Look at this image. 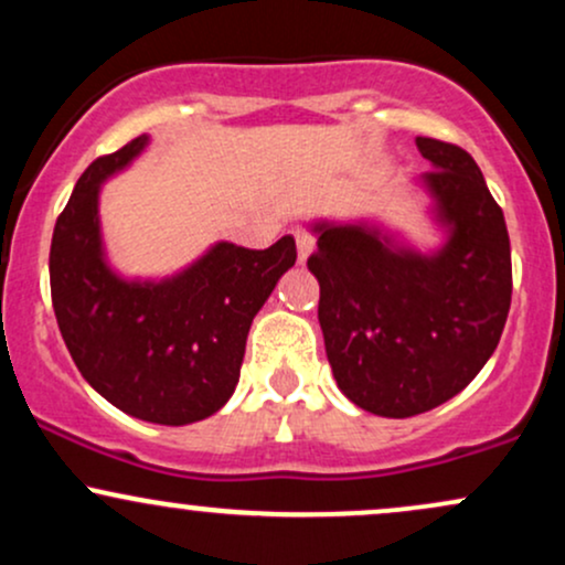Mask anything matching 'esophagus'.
I'll list each match as a JSON object with an SVG mask.
<instances>
[{
	"label": "esophagus",
	"mask_w": 565,
	"mask_h": 565,
	"mask_svg": "<svg viewBox=\"0 0 565 565\" xmlns=\"http://www.w3.org/2000/svg\"><path fill=\"white\" fill-rule=\"evenodd\" d=\"M295 242H297V255H300V263H305V260H308L310 255H313V249H316V238L310 236L308 231L297 228V231H295Z\"/></svg>",
	"instance_id": "obj_1"
}]
</instances>
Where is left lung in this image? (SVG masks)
Instances as JSON below:
<instances>
[{
	"instance_id": "1",
	"label": "left lung",
	"mask_w": 565,
	"mask_h": 565,
	"mask_svg": "<svg viewBox=\"0 0 565 565\" xmlns=\"http://www.w3.org/2000/svg\"><path fill=\"white\" fill-rule=\"evenodd\" d=\"M417 180L444 244L419 252L377 223L316 220L319 323L337 387L355 406L404 419L470 385L491 359L512 295L510 236L476 159L417 138Z\"/></svg>"
}]
</instances>
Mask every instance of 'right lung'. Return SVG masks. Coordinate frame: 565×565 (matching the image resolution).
Listing matches in <instances>:
<instances>
[{"label": "right lung", "instance_id": "1", "mask_svg": "<svg viewBox=\"0 0 565 565\" xmlns=\"http://www.w3.org/2000/svg\"><path fill=\"white\" fill-rule=\"evenodd\" d=\"M148 135L95 159L71 193L50 246V289L63 342L108 404L153 425L220 412L238 385L246 334L297 260L295 238L268 249L217 242L167 278H125L100 233V185L146 151Z\"/></svg>", "mask_w": 565, "mask_h": 565}]
</instances>
